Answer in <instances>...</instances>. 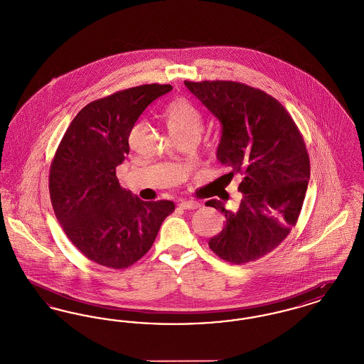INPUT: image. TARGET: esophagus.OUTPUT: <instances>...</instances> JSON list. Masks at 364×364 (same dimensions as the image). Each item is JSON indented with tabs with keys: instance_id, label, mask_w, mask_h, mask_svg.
<instances>
[{
	"instance_id": "obj_1",
	"label": "esophagus",
	"mask_w": 364,
	"mask_h": 364,
	"mask_svg": "<svg viewBox=\"0 0 364 364\" xmlns=\"http://www.w3.org/2000/svg\"><path fill=\"white\" fill-rule=\"evenodd\" d=\"M178 206L181 208H186V210H195V208H200V205L198 202H193V200H181L178 203Z\"/></svg>"
}]
</instances>
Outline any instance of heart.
<instances>
[{"label":"heart","mask_w":364,"mask_h":364,"mask_svg":"<svg viewBox=\"0 0 364 364\" xmlns=\"http://www.w3.org/2000/svg\"><path fill=\"white\" fill-rule=\"evenodd\" d=\"M164 117L172 136L187 132L199 134L203 125L200 112L186 98H177L168 105Z\"/></svg>","instance_id":"b5f03b06"}]
</instances>
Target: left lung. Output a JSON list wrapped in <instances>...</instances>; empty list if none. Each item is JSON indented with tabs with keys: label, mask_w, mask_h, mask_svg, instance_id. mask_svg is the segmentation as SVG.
Masks as SVG:
<instances>
[{
	"label": "left lung",
	"mask_w": 364,
	"mask_h": 364,
	"mask_svg": "<svg viewBox=\"0 0 364 364\" xmlns=\"http://www.w3.org/2000/svg\"><path fill=\"white\" fill-rule=\"evenodd\" d=\"M184 85L223 125L217 158L230 169L228 183L242 177L237 208L206 202L225 217L208 247L232 264L255 262L287 239L300 215L310 180L304 139L287 109L259 88L230 80Z\"/></svg>",
	"instance_id": "obj_1"
}]
</instances>
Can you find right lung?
Listing matches in <instances>:
<instances>
[{"label":"right lung","mask_w":364,"mask_h":364,"mask_svg":"<svg viewBox=\"0 0 364 364\" xmlns=\"http://www.w3.org/2000/svg\"><path fill=\"white\" fill-rule=\"evenodd\" d=\"M172 88L143 85L90 102L57 147L49 174L55 218L72 244L98 264L125 269L138 262L174 211L171 200H141L116 176L140 114Z\"/></svg>","instance_id":"obj_1"}]
</instances>
